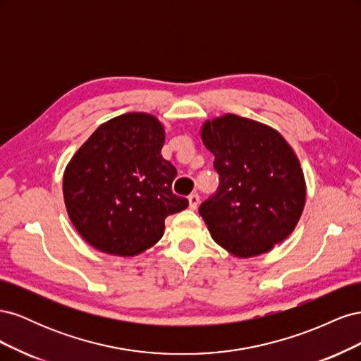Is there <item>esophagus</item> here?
Returning a JSON list of instances; mask_svg holds the SVG:
<instances>
[{"mask_svg": "<svg viewBox=\"0 0 361 361\" xmlns=\"http://www.w3.org/2000/svg\"><path fill=\"white\" fill-rule=\"evenodd\" d=\"M188 202H190V209L195 211L199 207V203H200V197L197 194H191L188 197Z\"/></svg>", "mask_w": 361, "mask_h": 361, "instance_id": "34e87169", "label": "esophagus"}]
</instances>
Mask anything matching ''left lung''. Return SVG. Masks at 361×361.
<instances>
[{
  "label": "left lung",
  "mask_w": 361,
  "mask_h": 361,
  "mask_svg": "<svg viewBox=\"0 0 361 361\" xmlns=\"http://www.w3.org/2000/svg\"><path fill=\"white\" fill-rule=\"evenodd\" d=\"M200 137L220 174L200 206L214 241L236 257L271 251L297 227L305 204L300 159L277 129L236 114L204 120Z\"/></svg>",
  "instance_id": "obj_1"
}]
</instances>
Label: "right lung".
<instances>
[{
    "mask_svg": "<svg viewBox=\"0 0 361 361\" xmlns=\"http://www.w3.org/2000/svg\"><path fill=\"white\" fill-rule=\"evenodd\" d=\"M164 141L155 116L126 113L102 123L68 162L64 204L93 248L137 256L162 238L169 215L187 209L188 200L171 192L178 171L161 155Z\"/></svg>",
    "mask_w": 361,
    "mask_h": 361,
    "instance_id": "obj_1",
    "label": "right lung"
}]
</instances>
